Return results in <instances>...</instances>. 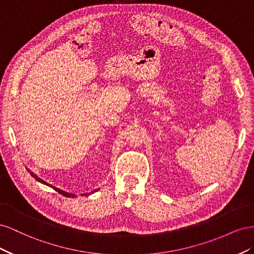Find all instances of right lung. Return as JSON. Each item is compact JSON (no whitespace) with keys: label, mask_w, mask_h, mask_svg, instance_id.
<instances>
[{"label":"right lung","mask_w":254,"mask_h":254,"mask_svg":"<svg viewBox=\"0 0 254 254\" xmlns=\"http://www.w3.org/2000/svg\"><path fill=\"white\" fill-rule=\"evenodd\" d=\"M28 172H29V174L32 175L34 178L38 181V182H40V183H42V184H45V186H48V187H51V188H53L54 190H55L56 191H58L59 194H61V195H64V196H65V197H71V198H74L76 195L75 194H72V193H67V191H64V190H59V189H57V188H55V187H53V186H51L50 183H48V182H45L44 180H42L41 178H39V177H38L37 175H35L33 172H30L29 170H28ZM99 189H97V190H94V191H97ZM94 191H92V193H94ZM82 195H84V194H81V196Z\"/></svg>","instance_id":"1"}]
</instances>
